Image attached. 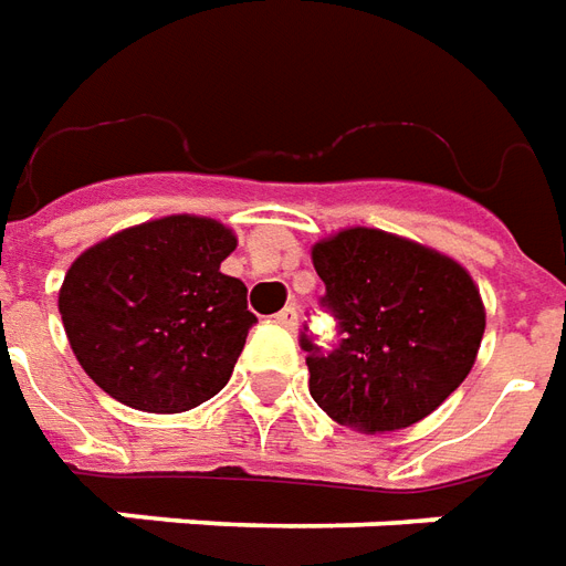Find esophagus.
Listing matches in <instances>:
<instances>
[{"mask_svg": "<svg viewBox=\"0 0 566 566\" xmlns=\"http://www.w3.org/2000/svg\"><path fill=\"white\" fill-rule=\"evenodd\" d=\"M274 319L283 328H290V332H292V328H298V311H295V307H283V311H280Z\"/></svg>", "mask_w": 566, "mask_h": 566, "instance_id": "obj_1", "label": "esophagus"}]
</instances>
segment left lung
I'll list each match as a JSON object with an SVG mask.
<instances>
[{"instance_id":"left-lung-1","label":"left lung","mask_w":566,"mask_h":566,"mask_svg":"<svg viewBox=\"0 0 566 566\" xmlns=\"http://www.w3.org/2000/svg\"><path fill=\"white\" fill-rule=\"evenodd\" d=\"M311 259L338 316L340 344L302 335L311 396L359 432L405 430L463 384L484 335L475 280L451 255L380 228H340Z\"/></svg>"}]
</instances>
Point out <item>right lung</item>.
Instances as JSON below:
<instances>
[{"label": "right lung", "instance_id": "right-lung-1", "mask_svg": "<svg viewBox=\"0 0 566 566\" xmlns=\"http://www.w3.org/2000/svg\"><path fill=\"white\" fill-rule=\"evenodd\" d=\"M234 250L231 228L188 212L87 247L57 295L87 378L148 415H179L212 399L255 323L247 286L222 274Z\"/></svg>", "mask_w": 566, "mask_h": 566}]
</instances>
